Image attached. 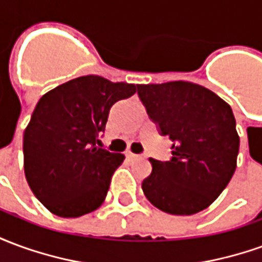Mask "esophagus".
<instances>
[{"instance_id": "1", "label": "esophagus", "mask_w": 262, "mask_h": 262, "mask_svg": "<svg viewBox=\"0 0 262 262\" xmlns=\"http://www.w3.org/2000/svg\"><path fill=\"white\" fill-rule=\"evenodd\" d=\"M126 157H127V159H137V157H142V156H140V154H135L133 151H130V150H127V151H126Z\"/></svg>"}]
</instances>
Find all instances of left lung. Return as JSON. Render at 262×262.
I'll return each mask as SVG.
<instances>
[{
  "mask_svg": "<svg viewBox=\"0 0 262 262\" xmlns=\"http://www.w3.org/2000/svg\"><path fill=\"white\" fill-rule=\"evenodd\" d=\"M137 94L161 135L172 140L170 161L150 159L153 170L142 182L143 192L165 213L206 209L237 167L240 137L230 105L188 81L142 84Z\"/></svg>",
  "mask_w": 262,
  "mask_h": 262,
  "instance_id": "8db88e82",
  "label": "left lung"
}]
</instances>
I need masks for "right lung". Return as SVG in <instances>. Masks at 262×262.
<instances>
[{
  "label": "right lung",
  "instance_id": "obj_1",
  "mask_svg": "<svg viewBox=\"0 0 262 262\" xmlns=\"http://www.w3.org/2000/svg\"><path fill=\"white\" fill-rule=\"evenodd\" d=\"M135 84L82 75L46 92L24 133V168L35 196L60 217H80L105 201L125 156L97 147L109 109Z\"/></svg>",
  "mask_w": 262,
  "mask_h": 262
}]
</instances>
